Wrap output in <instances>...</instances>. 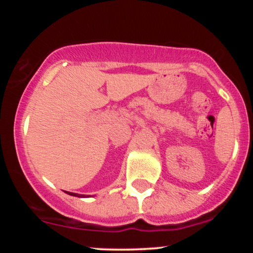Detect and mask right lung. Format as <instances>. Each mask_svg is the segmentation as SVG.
I'll use <instances>...</instances> for the list:
<instances>
[{
  "instance_id": "1",
  "label": "right lung",
  "mask_w": 253,
  "mask_h": 253,
  "mask_svg": "<svg viewBox=\"0 0 253 253\" xmlns=\"http://www.w3.org/2000/svg\"><path fill=\"white\" fill-rule=\"evenodd\" d=\"M66 194H69V195H72V196H77V197H85L84 195H81V194H75V193H69V191H66Z\"/></svg>"
}]
</instances>
